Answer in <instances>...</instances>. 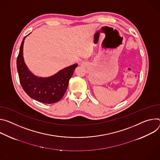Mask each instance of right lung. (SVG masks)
<instances>
[{"label":"right lung","instance_id":"add662e5","mask_svg":"<svg viewBox=\"0 0 160 160\" xmlns=\"http://www.w3.org/2000/svg\"><path fill=\"white\" fill-rule=\"evenodd\" d=\"M23 39L16 65L20 84L25 93L32 98L45 103H55L62 99L78 64L61 70L55 75L47 78H38L32 74L27 67L23 57Z\"/></svg>","mask_w":160,"mask_h":160}]
</instances>
